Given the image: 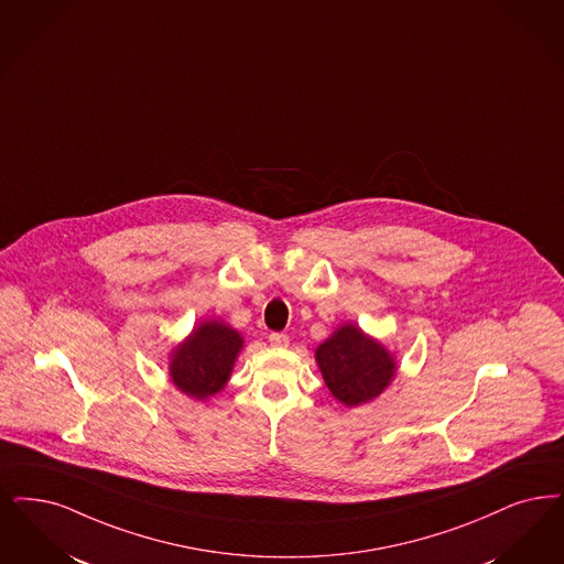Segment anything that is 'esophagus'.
Returning a JSON list of instances; mask_svg holds the SVG:
<instances>
[{"label": "esophagus", "mask_w": 564, "mask_h": 564, "mask_svg": "<svg viewBox=\"0 0 564 564\" xmlns=\"http://www.w3.org/2000/svg\"><path fill=\"white\" fill-rule=\"evenodd\" d=\"M269 341H271L272 346H276V348L290 346V338L285 334H279V332H272L271 336H269Z\"/></svg>", "instance_id": "obj_1"}]
</instances>
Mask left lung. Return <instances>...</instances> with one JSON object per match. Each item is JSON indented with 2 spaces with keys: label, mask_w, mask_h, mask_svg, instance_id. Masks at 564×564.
<instances>
[{
  "label": "left lung",
  "mask_w": 564,
  "mask_h": 564,
  "mask_svg": "<svg viewBox=\"0 0 564 564\" xmlns=\"http://www.w3.org/2000/svg\"><path fill=\"white\" fill-rule=\"evenodd\" d=\"M315 359L329 392L346 406L373 401L397 373L394 357L352 323H344L325 339Z\"/></svg>",
  "instance_id": "1"
}]
</instances>
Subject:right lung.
<instances>
[{"instance_id":"1","label":"right lung","mask_w":564,"mask_h":564,"mask_svg":"<svg viewBox=\"0 0 564 564\" xmlns=\"http://www.w3.org/2000/svg\"><path fill=\"white\" fill-rule=\"evenodd\" d=\"M241 348L237 329L223 321H203L172 350V382L186 397L205 401L225 388Z\"/></svg>"}]
</instances>
